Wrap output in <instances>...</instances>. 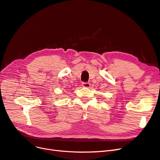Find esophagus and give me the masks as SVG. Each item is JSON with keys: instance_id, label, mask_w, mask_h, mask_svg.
<instances>
[{"instance_id": "34e87169", "label": "esophagus", "mask_w": 160, "mask_h": 160, "mask_svg": "<svg viewBox=\"0 0 160 160\" xmlns=\"http://www.w3.org/2000/svg\"><path fill=\"white\" fill-rule=\"evenodd\" d=\"M90 85H91V84L89 83V82H82V86L83 87L89 88V87H90Z\"/></svg>"}]
</instances>
